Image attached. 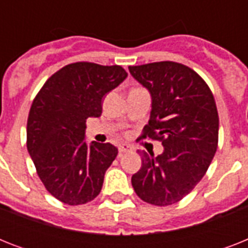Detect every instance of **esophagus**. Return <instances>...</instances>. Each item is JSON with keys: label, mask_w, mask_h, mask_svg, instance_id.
Wrapping results in <instances>:
<instances>
[{"label": "esophagus", "mask_w": 248, "mask_h": 248, "mask_svg": "<svg viewBox=\"0 0 248 248\" xmlns=\"http://www.w3.org/2000/svg\"><path fill=\"white\" fill-rule=\"evenodd\" d=\"M118 151H120L121 155H124V153H128V152L132 151L131 145H128V144H121L120 147H118Z\"/></svg>", "instance_id": "esophagus-1"}]
</instances>
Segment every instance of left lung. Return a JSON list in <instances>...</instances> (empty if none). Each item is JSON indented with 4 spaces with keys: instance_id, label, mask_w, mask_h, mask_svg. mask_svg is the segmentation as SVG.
I'll use <instances>...</instances> for the list:
<instances>
[{
    "instance_id": "1",
    "label": "left lung",
    "mask_w": 248,
    "mask_h": 248,
    "mask_svg": "<svg viewBox=\"0 0 248 248\" xmlns=\"http://www.w3.org/2000/svg\"><path fill=\"white\" fill-rule=\"evenodd\" d=\"M152 96L151 118L140 138L162 141L163 153L141 152V167L131 177L147 203L170 206L201 181L217 149L219 114L211 90L184 64L157 62L128 67Z\"/></svg>"
}]
</instances>
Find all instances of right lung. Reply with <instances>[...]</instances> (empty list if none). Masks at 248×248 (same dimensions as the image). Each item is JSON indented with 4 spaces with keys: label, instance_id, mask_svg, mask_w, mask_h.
<instances>
[{
    "label": "right lung",
    "instance_id": "obj_1",
    "mask_svg": "<svg viewBox=\"0 0 248 248\" xmlns=\"http://www.w3.org/2000/svg\"><path fill=\"white\" fill-rule=\"evenodd\" d=\"M120 65L78 62L54 73L37 93L27 122V148L47 192L69 206L100 193L118 155L110 143L85 141L86 120L100 117L105 93L124 82Z\"/></svg>",
    "mask_w": 248,
    "mask_h": 248
}]
</instances>
